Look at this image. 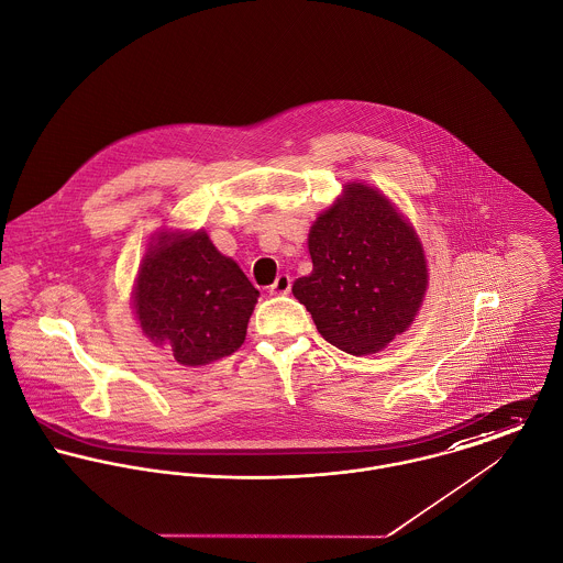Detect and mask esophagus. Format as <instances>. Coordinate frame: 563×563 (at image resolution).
<instances>
[{"instance_id": "esophagus-1", "label": "esophagus", "mask_w": 563, "mask_h": 563, "mask_svg": "<svg viewBox=\"0 0 563 563\" xmlns=\"http://www.w3.org/2000/svg\"><path fill=\"white\" fill-rule=\"evenodd\" d=\"M290 288H292L290 275H279V277L275 279V284L268 288V292H271V295H288Z\"/></svg>"}]
</instances>
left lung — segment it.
Instances as JSON below:
<instances>
[{"label":"left lung","mask_w":563,"mask_h":563,"mask_svg":"<svg viewBox=\"0 0 563 563\" xmlns=\"http://www.w3.org/2000/svg\"><path fill=\"white\" fill-rule=\"evenodd\" d=\"M308 246L314 268L292 292L329 344L375 353L413 321L427 290L424 253L375 188L349 184L312 225Z\"/></svg>","instance_id":"1"}]
</instances>
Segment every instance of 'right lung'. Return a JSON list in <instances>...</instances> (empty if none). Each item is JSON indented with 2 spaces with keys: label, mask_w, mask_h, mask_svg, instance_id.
<instances>
[{
  "label": "right lung",
  "mask_w": 563,
  "mask_h": 563,
  "mask_svg": "<svg viewBox=\"0 0 563 563\" xmlns=\"http://www.w3.org/2000/svg\"><path fill=\"white\" fill-rule=\"evenodd\" d=\"M260 292L206 232L161 234L143 260L134 308L147 338L186 366L232 355Z\"/></svg>",
  "instance_id": "add662e5"
}]
</instances>
